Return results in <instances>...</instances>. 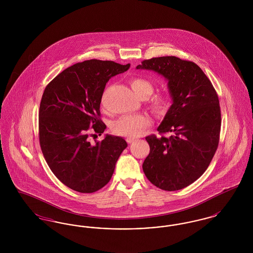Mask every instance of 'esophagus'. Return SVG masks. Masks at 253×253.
Returning a JSON list of instances; mask_svg holds the SVG:
<instances>
[{
  "mask_svg": "<svg viewBox=\"0 0 253 253\" xmlns=\"http://www.w3.org/2000/svg\"><path fill=\"white\" fill-rule=\"evenodd\" d=\"M133 140H134V139H133V138H131V137H128V138L126 139V141H127L128 143H132Z\"/></svg>",
  "mask_w": 253,
  "mask_h": 253,
  "instance_id": "obj_1",
  "label": "esophagus"
}]
</instances>
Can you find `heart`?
Here are the masks:
<instances>
[{
  "label": "heart",
  "instance_id": "heart-1",
  "mask_svg": "<svg viewBox=\"0 0 253 253\" xmlns=\"http://www.w3.org/2000/svg\"><path fill=\"white\" fill-rule=\"evenodd\" d=\"M134 93L141 97L146 98L154 91V85L147 79L141 77H133L130 81ZM169 105V97L166 94H156L150 98V106L152 110L158 115L164 114ZM151 125L150 119L142 115H124L113 122L112 131L114 133L128 136L136 137L144 132L145 129Z\"/></svg>",
  "mask_w": 253,
  "mask_h": 253
}]
</instances>
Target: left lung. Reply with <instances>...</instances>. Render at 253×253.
<instances>
[{
    "label": "left lung",
    "mask_w": 253,
    "mask_h": 253,
    "mask_svg": "<svg viewBox=\"0 0 253 253\" xmlns=\"http://www.w3.org/2000/svg\"><path fill=\"white\" fill-rule=\"evenodd\" d=\"M136 69L162 75L172 99L157 128L161 135L145 137L150 145L145 175L161 190L184 189L204 173L216 152L221 128L216 91L197 64L174 56L143 60ZM166 132L169 138L163 135Z\"/></svg>",
    "instance_id": "8db88e82"
}]
</instances>
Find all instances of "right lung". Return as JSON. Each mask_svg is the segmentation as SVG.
I'll use <instances>...</instances> for the list:
<instances>
[{
	"instance_id": "obj_1",
	"label": "right lung",
	"mask_w": 253,
	"mask_h": 253,
	"mask_svg": "<svg viewBox=\"0 0 253 253\" xmlns=\"http://www.w3.org/2000/svg\"><path fill=\"white\" fill-rule=\"evenodd\" d=\"M130 63L89 60L76 63L54 78L44 89L39 111L40 145L49 168L68 188L95 193L108 183L127 142L107 134L91 144L89 136L101 134V97L109 79L125 72Z\"/></svg>"
}]
</instances>
